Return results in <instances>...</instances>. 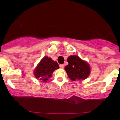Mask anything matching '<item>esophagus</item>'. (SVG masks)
<instances>
[{
	"label": "esophagus",
	"mask_w": 120,
	"mask_h": 120,
	"mask_svg": "<svg viewBox=\"0 0 120 120\" xmlns=\"http://www.w3.org/2000/svg\"><path fill=\"white\" fill-rule=\"evenodd\" d=\"M59 67H60V68H63L64 66V64H60L59 65Z\"/></svg>",
	"instance_id": "obj_1"
}]
</instances>
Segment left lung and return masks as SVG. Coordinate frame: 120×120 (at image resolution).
Instances as JSON below:
<instances>
[{
    "label": "left lung",
    "instance_id": "8db88e82",
    "mask_svg": "<svg viewBox=\"0 0 120 120\" xmlns=\"http://www.w3.org/2000/svg\"><path fill=\"white\" fill-rule=\"evenodd\" d=\"M68 64L65 67L68 77L73 81L85 79L90 74V67L77 56H71L67 59Z\"/></svg>",
    "mask_w": 120,
    "mask_h": 120
}]
</instances>
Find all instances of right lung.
<instances>
[{"label":"right lung","mask_w":120,"mask_h":120,"mask_svg":"<svg viewBox=\"0 0 120 120\" xmlns=\"http://www.w3.org/2000/svg\"><path fill=\"white\" fill-rule=\"evenodd\" d=\"M59 68V64L56 61H53L48 57H45L36 68L34 72L35 76L39 80L46 81L48 78L51 77L54 70Z\"/></svg>","instance_id":"right-lung-1"}]
</instances>
